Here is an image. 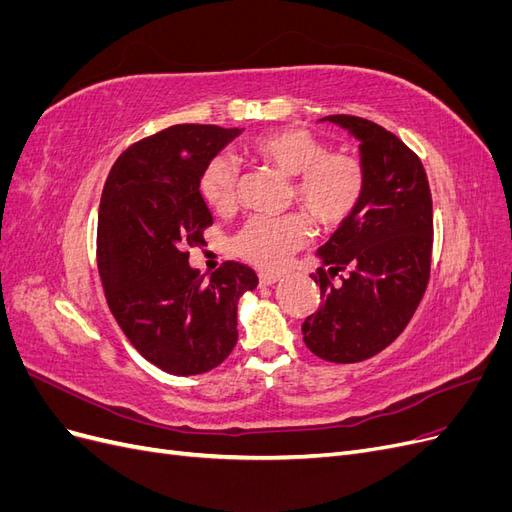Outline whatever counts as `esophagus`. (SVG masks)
I'll return each mask as SVG.
<instances>
[{"instance_id":"1","label":"esophagus","mask_w":512,"mask_h":512,"mask_svg":"<svg viewBox=\"0 0 512 512\" xmlns=\"http://www.w3.org/2000/svg\"><path fill=\"white\" fill-rule=\"evenodd\" d=\"M280 282V275H273V273H262L260 275V286H273Z\"/></svg>"}]
</instances>
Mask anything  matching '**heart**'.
Returning <instances> with one entry per match:
<instances>
[{
    "instance_id": "obj_1",
    "label": "heart",
    "mask_w": 512,
    "mask_h": 512,
    "mask_svg": "<svg viewBox=\"0 0 512 512\" xmlns=\"http://www.w3.org/2000/svg\"><path fill=\"white\" fill-rule=\"evenodd\" d=\"M247 149L262 164L292 177L290 203H297L318 230L344 226L363 203L367 190L363 162L344 151H329V145L309 130H273L252 138ZM239 179L237 162L218 156L200 175V194L213 211L228 213L237 203ZM307 218L303 213L282 218L254 215L232 237V252L260 269H280L305 245Z\"/></svg>"
}]
</instances>
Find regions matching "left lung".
Here are the masks:
<instances>
[{
	"label": "left lung",
	"mask_w": 512,
	"mask_h": 512,
	"mask_svg": "<svg viewBox=\"0 0 512 512\" xmlns=\"http://www.w3.org/2000/svg\"><path fill=\"white\" fill-rule=\"evenodd\" d=\"M359 138L367 190L361 207L324 243L318 312L303 322V342L331 363L371 359L404 333L429 284L433 209L421 158L378 123L329 115Z\"/></svg>",
	"instance_id": "left-lung-1"
}]
</instances>
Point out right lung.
<instances>
[{
	"instance_id": "obj_1",
	"label": "right lung",
	"mask_w": 512,
	"mask_h": 512,
	"mask_svg": "<svg viewBox=\"0 0 512 512\" xmlns=\"http://www.w3.org/2000/svg\"><path fill=\"white\" fill-rule=\"evenodd\" d=\"M237 128L181 123L121 153L98 213V271L106 303L149 363L173 376L218 367L237 344V301L258 286L235 260L205 282L190 247L213 224L200 175Z\"/></svg>"
}]
</instances>
